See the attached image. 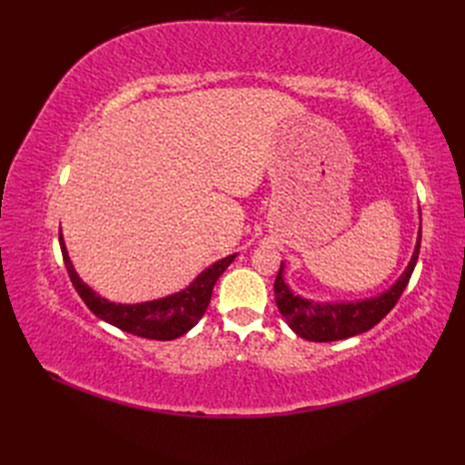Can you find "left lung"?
<instances>
[{
  "mask_svg": "<svg viewBox=\"0 0 465 465\" xmlns=\"http://www.w3.org/2000/svg\"><path fill=\"white\" fill-rule=\"evenodd\" d=\"M420 248V232L417 238V246L411 256L410 265L405 267L401 277L388 291L378 297L357 301V302H314L294 294L283 279L285 265L281 263L279 273L275 277V302L281 316L289 323V328L308 341H337L347 340V337L369 331L376 323L382 320L396 302L400 301L401 292L410 283L411 273L419 258Z\"/></svg>",
  "mask_w": 465,
  "mask_h": 465,
  "instance_id": "obj_1",
  "label": "left lung"
}]
</instances>
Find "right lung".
Returning <instances> with one entry per match:
<instances>
[{
  "mask_svg": "<svg viewBox=\"0 0 465 465\" xmlns=\"http://www.w3.org/2000/svg\"><path fill=\"white\" fill-rule=\"evenodd\" d=\"M60 248L64 263L67 267L69 279L79 292V297L89 306V311L101 320L112 323V326L120 328L122 331L134 333L137 337H145V340H157V341H171L176 337L190 331L195 323L202 320L205 314L211 292L217 283L221 273L232 263L236 254L223 258L209 265L192 283L180 292L168 294L164 299L139 302V304H116L110 302L101 294H96L87 283H83L77 272L74 270V263L67 256L64 236L60 232Z\"/></svg>",
  "mask_w": 465,
  "mask_h": 465,
  "instance_id": "add662e5",
  "label": "right lung"
}]
</instances>
